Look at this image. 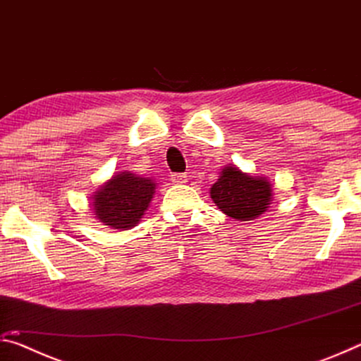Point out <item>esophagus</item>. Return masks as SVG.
Returning <instances> with one entry per match:
<instances>
[{"label": "esophagus", "instance_id": "esophagus-1", "mask_svg": "<svg viewBox=\"0 0 361 361\" xmlns=\"http://www.w3.org/2000/svg\"><path fill=\"white\" fill-rule=\"evenodd\" d=\"M170 178H172V181L176 183V185H183V183L188 181V175L186 173H172L170 175Z\"/></svg>", "mask_w": 361, "mask_h": 361}]
</instances>
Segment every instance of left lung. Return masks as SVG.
<instances>
[{"instance_id":"left-lung-1","label":"left lung","mask_w":361,"mask_h":361,"mask_svg":"<svg viewBox=\"0 0 361 361\" xmlns=\"http://www.w3.org/2000/svg\"><path fill=\"white\" fill-rule=\"evenodd\" d=\"M213 202L226 215L250 221L267 210L272 197V185L264 178H253L239 169L224 167L218 181L210 189Z\"/></svg>"}]
</instances>
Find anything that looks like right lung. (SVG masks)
<instances>
[{
  "label": "right lung",
  "mask_w": 361,
  "mask_h": 361,
  "mask_svg": "<svg viewBox=\"0 0 361 361\" xmlns=\"http://www.w3.org/2000/svg\"><path fill=\"white\" fill-rule=\"evenodd\" d=\"M156 183L124 172L113 176L94 195V212L100 221L113 229H130L140 218L154 194Z\"/></svg>",
  "instance_id": "add662e5"
}]
</instances>
